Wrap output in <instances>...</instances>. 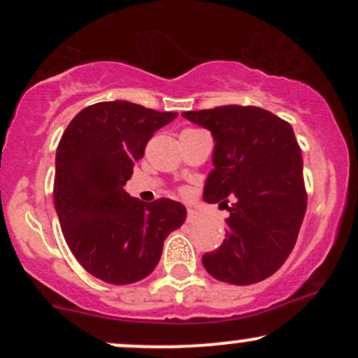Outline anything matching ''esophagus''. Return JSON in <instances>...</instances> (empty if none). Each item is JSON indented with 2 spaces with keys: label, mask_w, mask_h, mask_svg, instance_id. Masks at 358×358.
<instances>
[{
  "label": "esophagus",
  "mask_w": 358,
  "mask_h": 358,
  "mask_svg": "<svg viewBox=\"0 0 358 358\" xmlns=\"http://www.w3.org/2000/svg\"><path fill=\"white\" fill-rule=\"evenodd\" d=\"M187 220H189V222H196L197 220L196 209H189V211H187Z\"/></svg>",
  "instance_id": "1"
}]
</instances>
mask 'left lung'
Returning a JSON list of instances; mask_svg holds the SVG:
<instances>
[{
    "mask_svg": "<svg viewBox=\"0 0 358 358\" xmlns=\"http://www.w3.org/2000/svg\"><path fill=\"white\" fill-rule=\"evenodd\" d=\"M215 138L206 202H229L222 246L202 256L209 275L248 286L282 266L306 211L301 149L289 122L252 106L183 112Z\"/></svg>",
    "mask_w": 358,
    "mask_h": 358,
    "instance_id": "1",
    "label": "left lung"
}]
</instances>
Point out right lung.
Instances as JSON below:
<instances>
[{
    "label": "right lung",
    "mask_w": 358,
    "mask_h": 358,
    "mask_svg": "<svg viewBox=\"0 0 358 358\" xmlns=\"http://www.w3.org/2000/svg\"><path fill=\"white\" fill-rule=\"evenodd\" d=\"M176 115L124 100L100 102L79 112L60 138L53 199L62 234L86 272L103 282L145 279L166 237L185 222L180 202H142L124 190L147 142Z\"/></svg>",
    "instance_id": "right-lung-1"
}]
</instances>
